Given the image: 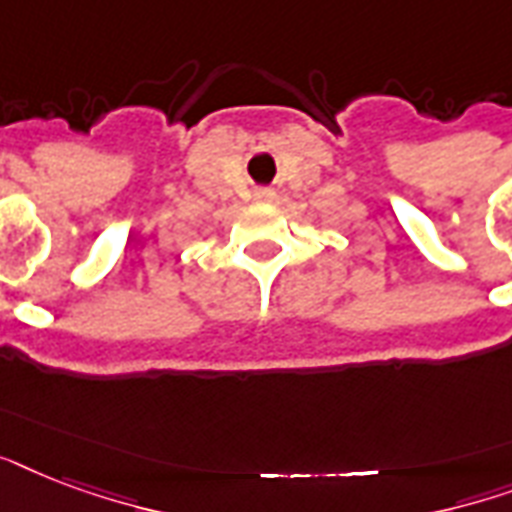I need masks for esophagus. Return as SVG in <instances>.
Segmentation results:
<instances>
[{
	"label": "esophagus",
	"instance_id": "obj_1",
	"mask_svg": "<svg viewBox=\"0 0 512 512\" xmlns=\"http://www.w3.org/2000/svg\"><path fill=\"white\" fill-rule=\"evenodd\" d=\"M255 199L257 201H273L276 199V191H273V188H255Z\"/></svg>",
	"mask_w": 512,
	"mask_h": 512
}]
</instances>
